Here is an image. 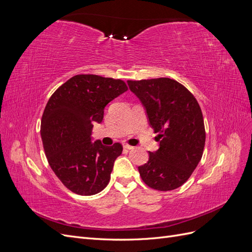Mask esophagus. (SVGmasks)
Returning a JSON list of instances; mask_svg holds the SVG:
<instances>
[{"mask_svg": "<svg viewBox=\"0 0 252 252\" xmlns=\"http://www.w3.org/2000/svg\"><path fill=\"white\" fill-rule=\"evenodd\" d=\"M123 147L126 148V149H132V148H133V147L131 146V145H129V144H127V143H124V144H123Z\"/></svg>", "mask_w": 252, "mask_h": 252, "instance_id": "1", "label": "esophagus"}]
</instances>
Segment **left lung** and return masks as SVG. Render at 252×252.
I'll use <instances>...</instances> for the list:
<instances>
[{"instance_id": "obj_1", "label": "left lung", "mask_w": 252, "mask_h": 252, "mask_svg": "<svg viewBox=\"0 0 252 252\" xmlns=\"http://www.w3.org/2000/svg\"><path fill=\"white\" fill-rule=\"evenodd\" d=\"M127 83L158 133L159 148L149 152L148 162L139 167L141 178L159 191L179 188L203 156L206 133L200 105L186 87L168 78Z\"/></svg>"}]
</instances>
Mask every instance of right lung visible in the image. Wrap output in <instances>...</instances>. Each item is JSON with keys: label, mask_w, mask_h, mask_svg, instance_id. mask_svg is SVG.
<instances>
[{"label": "right lung", "mask_w": 252, "mask_h": 252, "mask_svg": "<svg viewBox=\"0 0 252 252\" xmlns=\"http://www.w3.org/2000/svg\"><path fill=\"white\" fill-rule=\"evenodd\" d=\"M127 89L122 80L78 74L50 96L41 122L43 146L51 169L72 192L93 195L108 185L123 147L93 143L91 133L94 122L103 121L106 105Z\"/></svg>", "instance_id": "1"}]
</instances>
